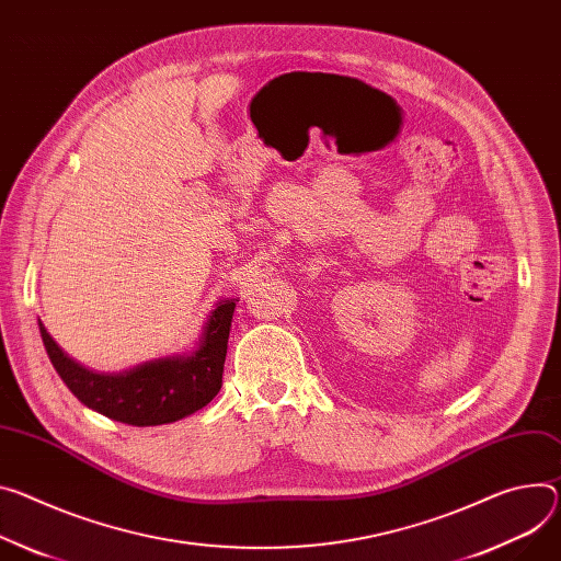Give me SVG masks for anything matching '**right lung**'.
<instances>
[{"label":"right lung","mask_w":561,"mask_h":561,"mask_svg":"<svg viewBox=\"0 0 561 561\" xmlns=\"http://www.w3.org/2000/svg\"><path fill=\"white\" fill-rule=\"evenodd\" d=\"M239 299H221L192 353L151 360L123 374H95L71 360L39 322L48 360L89 410L134 427L181 421L221 389L230 322Z\"/></svg>","instance_id":"add662e5"}]
</instances>
